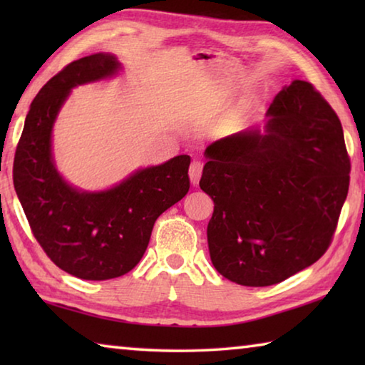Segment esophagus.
<instances>
[{
  "mask_svg": "<svg viewBox=\"0 0 365 365\" xmlns=\"http://www.w3.org/2000/svg\"><path fill=\"white\" fill-rule=\"evenodd\" d=\"M201 174H202V163H201V160H197V159L191 160L190 170H188V175H190L191 183L196 185L197 182H200Z\"/></svg>",
  "mask_w": 365,
  "mask_h": 365,
  "instance_id": "obj_1",
  "label": "esophagus"
}]
</instances>
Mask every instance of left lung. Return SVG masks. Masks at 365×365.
<instances>
[{"label": "left lung", "instance_id": "8db88e82", "mask_svg": "<svg viewBox=\"0 0 365 365\" xmlns=\"http://www.w3.org/2000/svg\"><path fill=\"white\" fill-rule=\"evenodd\" d=\"M262 128L209 145L200 187L215 270L243 287L287 280L325 255L349 188L351 163L335 110L304 80L274 98Z\"/></svg>", "mask_w": 365, "mask_h": 365}]
</instances>
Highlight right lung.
Segmentation results:
<instances>
[{
    "label": "right lung",
    "instance_id": "1",
    "mask_svg": "<svg viewBox=\"0 0 365 365\" xmlns=\"http://www.w3.org/2000/svg\"><path fill=\"white\" fill-rule=\"evenodd\" d=\"M113 54L73 61L38 91L30 104L16 148L12 180L34 237L46 256L83 280H109L130 272L143 257L154 222L190 190V156L137 170L98 193L67 185L54 168L51 130L71 90L114 76Z\"/></svg>",
    "mask_w": 365,
    "mask_h": 365
}]
</instances>
